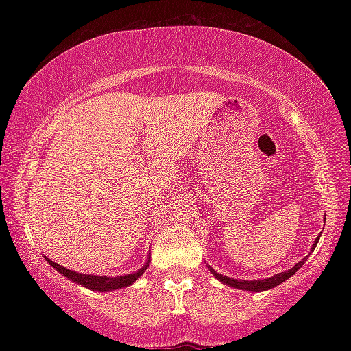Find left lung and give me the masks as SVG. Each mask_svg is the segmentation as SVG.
I'll return each mask as SVG.
<instances>
[{
  "mask_svg": "<svg viewBox=\"0 0 351 351\" xmlns=\"http://www.w3.org/2000/svg\"><path fill=\"white\" fill-rule=\"evenodd\" d=\"M318 239H320V236L317 237L315 243H313V249L317 247V243ZM208 265V264H206ZM304 265V261H300V263H297L293 265L292 269H289V271L285 272H279L276 274V276L272 277H267V279H259V280H243V279H232V277H228V276H223V274L216 272L215 269L211 267V265H208V269L211 271L213 276L216 277L217 280L223 282L224 285H228V287H234V289H239V291H247V292H264V291H269V289H274L277 287V285L282 284V282H285L289 279V277H292L293 274H295L299 269Z\"/></svg>",
  "mask_w": 351,
  "mask_h": 351,
  "instance_id": "obj_1",
  "label": "left lung"
}]
</instances>
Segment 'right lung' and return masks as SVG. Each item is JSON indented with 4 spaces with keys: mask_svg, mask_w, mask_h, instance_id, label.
<instances>
[{
    "mask_svg": "<svg viewBox=\"0 0 351 351\" xmlns=\"http://www.w3.org/2000/svg\"><path fill=\"white\" fill-rule=\"evenodd\" d=\"M46 261L59 274H62L66 279H69L72 282H75V284L82 285V287L90 289V291H95V292H112V291H119V289L128 287V285L134 284V282L138 279L140 276H143V272L147 271L148 265H150V256H148L147 263H145L142 267L138 269V271H135L132 274H123V276L108 277V276H94V274L75 272V271H71V269L64 267V265H60L58 263H52V261L47 259V257H46Z\"/></svg>",
    "mask_w": 351,
    "mask_h": 351,
    "instance_id": "right-lung-1",
    "label": "right lung"
}]
</instances>
